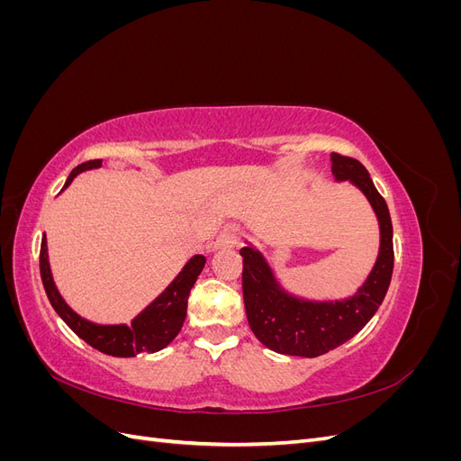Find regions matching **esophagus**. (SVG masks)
I'll list each match as a JSON object with an SVG mask.
<instances>
[{
    "label": "esophagus",
    "instance_id": "esophagus-1",
    "mask_svg": "<svg viewBox=\"0 0 461 461\" xmlns=\"http://www.w3.org/2000/svg\"><path fill=\"white\" fill-rule=\"evenodd\" d=\"M240 240V232L236 227H225L219 234L213 242V249H222V248H234Z\"/></svg>",
    "mask_w": 461,
    "mask_h": 461
}]
</instances>
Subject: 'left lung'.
I'll list each match as a JSON object with an SVG mask.
<instances>
[{
  "mask_svg": "<svg viewBox=\"0 0 461 461\" xmlns=\"http://www.w3.org/2000/svg\"><path fill=\"white\" fill-rule=\"evenodd\" d=\"M332 175L339 180H350L366 194L379 219L381 248L366 283L348 300L312 302L288 294L278 285L271 265L254 246H244L242 294L249 329L269 350L317 357L350 340L364 329L379 310L394 269L393 221L384 198L376 192L367 169L354 158L330 153Z\"/></svg>",
  "mask_w": 461,
  "mask_h": 461,
  "instance_id": "8db88e82",
  "label": "left lung"
}]
</instances>
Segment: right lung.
I'll return each mask as SVG.
<instances>
[{
    "mask_svg": "<svg viewBox=\"0 0 461 461\" xmlns=\"http://www.w3.org/2000/svg\"><path fill=\"white\" fill-rule=\"evenodd\" d=\"M102 167V159L86 161L71 171L63 188L73 183V178L82 173ZM205 265L203 256H194L185 267L176 275L175 281L167 286L161 294L153 300L144 312L138 313L131 325H97L92 321L80 317L77 312L68 308L58 286L53 283L50 259H48V242L46 236L41 239L40 246V275L44 283L48 300L51 308L71 327V330L90 344L95 350L115 357H134L138 354H153L159 352L183 329L186 317V305L190 290L196 283L198 275Z\"/></svg>",
    "mask_w": 461,
    "mask_h": 461,
    "instance_id": "right-lung-1",
    "label": "right lung"
}]
</instances>
